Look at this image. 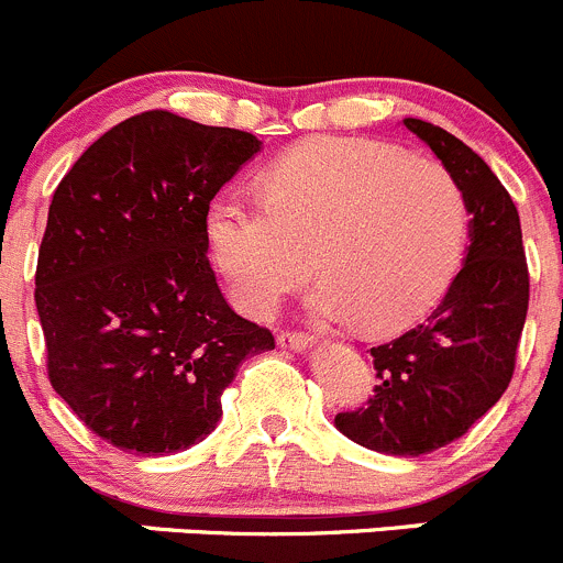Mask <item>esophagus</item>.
I'll return each mask as SVG.
<instances>
[{
    "instance_id": "1",
    "label": "esophagus",
    "mask_w": 563,
    "mask_h": 563,
    "mask_svg": "<svg viewBox=\"0 0 563 563\" xmlns=\"http://www.w3.org/2000/svg\"><path fill=\"white\" fill-rule=\"evenodd\" d=\"M277 343L283 345V349H294V351H308L318 345V338L313 334H305V332H280L277 334Z\"/></svg>"
}]
</instances>
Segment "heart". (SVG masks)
<instances>
[{"label":"heart","instance_id":"obj_1","mask_svg":"<svg viewBox=\"0 0 563 563\" xmlns=\"http://www.w3.org/2000/svg\"><path fill=\"white\" fill-rule=\"evenodd\" d=\"M468 234L463 187L441 163L367 139L318 135L266 174L264 198H220L209 240L236 302L266 313L327 277L323 316L391 332L422 318L455 275Z\"/></svg>","mask_w":563,"mask_h":563}]
</instances>
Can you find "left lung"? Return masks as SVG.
<instances>
[{
    "mask_svg": "<svg viewBox=\"0 0 563 563\" xmlns=\"http://www.w3.org/2000/svg\"><path fill=\"white\" fill-rule=\"evenodd\" d=\"M463 187L471 245L450 291L422 323L371 349L378 387L334 424L373 452L419 457L452 444L512 382L528 310L520 214L471 146L422 119H402Z\"/></svg>",
    "mask_w": 563,
    "mask_h": 563,
    "instance_id": "1",
    "label": "left lung"
}]
</instances>
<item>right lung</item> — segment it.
Returning a JSON list of instances; mask_svg holds the SVG:
<instances>
[{"instance_id": "right-lung-1", "label": "right lung", "mask_w": 563, "mask_h": 563, "mask_svg": "<svg viewBox=\"0 0 563 563\" xmlns=\"http://www.w3.org/2000/svg\"><path fill=\"white\" fill-rule=\"evenodd\" d=\"M255 152L245 130L144 111L54 190L35 275L48 378L117 450L150 457L207 439L236 367L275 349L229 308L207 258L209 201Z\"/></svg>"}]
</instances>
